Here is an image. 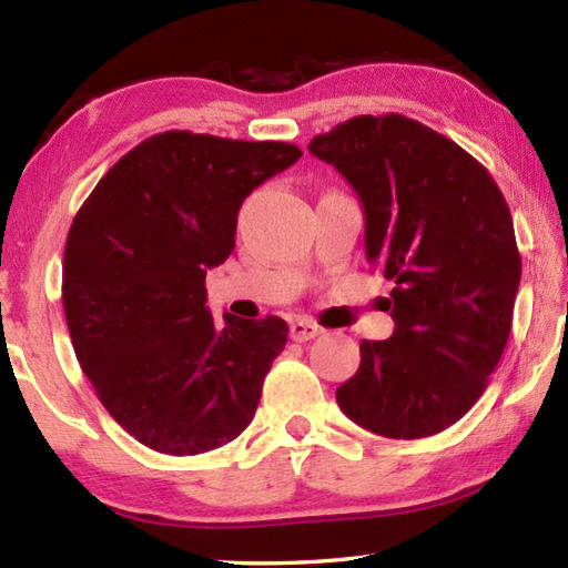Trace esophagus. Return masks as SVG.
<instances>
[{
	"label": "esophagus",
	"mask_w": 568,
	"mask_h": 568,
	"mask_svg": "<svg viewBox=\"0 0 568 568\" xmlns=\"http://www.w3.org/2000/svg\"><path fill=\"white\" fill-rule=\"evenodd\" d=\"M322 334V327L317 322H312V320H295V322H291V336L295 342H310V339H315V336H320Z\"/></svg>",
	"instance_id": "esophagus-1"
}]
</instances>
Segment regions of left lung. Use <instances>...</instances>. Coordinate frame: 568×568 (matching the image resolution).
Returning <instances> with one entry per match:
<instances>
[{"label":"left lung","mask_w":568,"mask_h":568,"mask_svg":"<svg viewBox=\"0 0 568 568\" xmlns=\"http://www.w3.org/2000/svg\"><path fill=\"white\" fill-rule=\"evenodd\" d=\"M354 187L366 256L395 283V332L361 342L336 403L390 439L432 437L484 395L523 275L513 216L474 155L403 114L354 116L310 141Z\"/></svg>","instance_id":"left-lung-1"}]
</instances>
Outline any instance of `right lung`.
<instances>
[{"label": "right lung", "mask_w": 568, "mask_h": 568, "mask_svg": "<svg viewBox=\"0 0 568 568\" xmlns=\"http://www.w3.org/2000/svg\"><path fill=\"white\" fill-rule=\"evenodd\" d=\"M303 151L163 131L122 155L68 232L63 310L94 393L149 449L195 456L236 439L283 352L281 317L216 327L204 275L234 248L236 214Z\"/></svg>", "instance_id": "1"}]
</instances>
